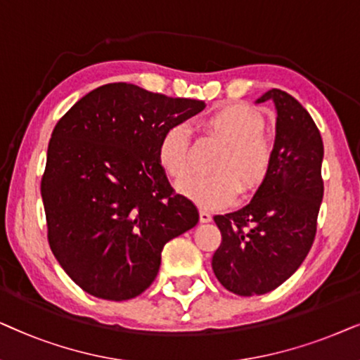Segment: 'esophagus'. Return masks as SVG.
I'll return each mask as SVG.
<instances>
[{
    "label": "esophagus",
    "mask_w": 360,
    "mask_h": 360,
    "mask_svg": "<svg viewBox=\"0 0 360 360\" xmlns=\"http://www.w3.org/2000/svg\"><path fill=\"white\" fill-rule=\"evenodd\" d=\"M199 220H200V222L207 224V222H210V220H212V215H210L207 210H200V212H199Z\"/></svg>",
    "instance_id": "obj_1"
}]
</instances>
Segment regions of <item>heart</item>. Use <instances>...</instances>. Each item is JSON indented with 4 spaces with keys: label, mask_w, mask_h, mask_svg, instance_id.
<instances>
[{
    "label": "heart",
    "mask_w": 360,
    "mask_h": 360,
    "mask_svg": "<svg viewBox=\"0 0 360 360\" xmlns=\"http://www.w3.org/2000/svg\"><path fill=\"white\" fill-rule=\"evenodd\" d=\"M202 127L225 145L214 162L217 172L189 177L177 189L199 207H227L237 199L240 188L248 194L265 179L271 165L273 143L263 133V118L245 105L217 108L204 118ZM156 160L172 179H184L189 174V135L184 124H171L161 133Z\"/></svg>",
    "instance_id": "heart-1"
}]
</instances>
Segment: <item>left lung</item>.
<instances>
[{
  "mask_svg": "<svg viewBox=\"0 0 360 360\" xmlns=\"http://www.w3.org/2000/svg\"><path fill=\"white\" fill-rule=\"evenodd\" d=\"M276 108V136L265 179L245 207L214 215L222 242L217 280L238 296L265 295L298 270L316 236L323 200V138L306 108L280 89L257 100Z\"/></svg>",
  "mask_w": 360,
  "mask_h": 360,
  "instance_id": "1",
  "label": "left lung"
}]
</instances>
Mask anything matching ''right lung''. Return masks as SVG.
I'll return each instance as SVG.
<instances>
[{"instance_id": "1", "label": "right lung", "mask_w": 360, "mask_h": 360, "mask_svg": "<svg viewBox=\"0 0 360 360\" xmlns=\"http://www.w3.org/2000/svg\"><path fill=\"white\" fill-rule=\"evenodd\" d=\"M205 108L133 84H107L57 122L41 195L51 250L77 285L102 300L141 295L171 238L199 222L156 160L161 133Z\"/></svg>"}]
</instances>
